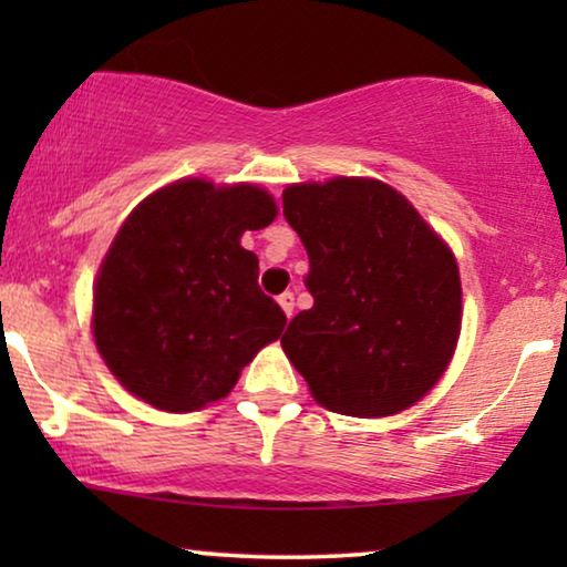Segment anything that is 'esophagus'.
I'll list each match as a JSON object with an SVG mask.
<instances>
[{"label":"esophagus","mask_w":567,"mask_h":567,"mask_svg":"<svg viewBox=\"0 0 567 567\" xmlns=\"http://www.w3.org/2000/svg\"><path fill=\"white\" fill-rule=\"evenodd\" d=\"M278 305H281L284 315L289 317V320H291V315H293V307H297V305H293V293H291V291H284L281 297H278Z\"/></svg>","instance_id":"esophagus-1"}]
</instances>
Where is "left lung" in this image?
Instances as JSON below:
<instances>
[{"label": "left lung", "mask_w": 567, "mask_h": 567, "mask_svg": "<svg viewBox=\"0 0 567 567\" xmlns=\"http://www.w3.org/2000/svg\"><path fill=\"white\" fill-rule=\"evenodd\" d=\"M284 216L309 255L315 305L281 346L312 398L355 417L421 400L462 328L460 268L444 239L402 193L369 177L289 185Z\"/></svg>", "instance_id": "obj_1"}]
</instances>
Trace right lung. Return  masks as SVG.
<instances>
[{
    "mask_svg": "<svg viewBox=\"0 0 567 567\" xmlns=\"http://www.w3.org/2000/svg\"><path fill=\"white\" fill-rule=\"evenodd\" d=\"M278 208L258 185L188 177L138 204L95 281L92 332L131 394L169 413L221 400L286 315L258 286V255L239 237Z\"/></svg>",
    "mask_w": 567,
    "mask_h": 567,
    "instance_id": "add662e5",
    "label": "right lung"
}]
</instances>
